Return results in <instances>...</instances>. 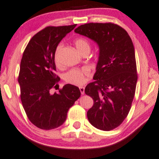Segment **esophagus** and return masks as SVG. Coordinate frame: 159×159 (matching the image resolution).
I'll return each mask as SVG.
<instances>
[{"label": "esophagus", "instance_id": "obj_1", "mask_svg": "<svg viewBox=\"0 0 159 159\" xmlns=\"http://www.w3.org/2000/svg\"><path fill=\"white\" fill-rule=\"evenodd\" d=\"M79 89H80V93H81L82 95H84V93H85V89H84V87H79Z\"/></svg>", "mask_w": 159, "mask_h": 159}]
</instances>
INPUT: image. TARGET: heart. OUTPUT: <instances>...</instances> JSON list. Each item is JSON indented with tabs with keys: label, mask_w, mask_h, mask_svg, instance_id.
<instances>
[{
	"label": "heart",
	"mask_w": 159,
	"mask_h": 159,
	"mask_svg": "<svg viewBox=\"0 0 159 159\" xmlns=\"http://www.w3.org/2000/svg\"><path fill=\"white\" fill-rule=\"evenodd\" d=\"M74 44L77 50L83 55L84 52H89L91 49V44L86 39L83 37L78 38L74 41ZM62 48V44H59L57 47L55 53V61L57 66H60L59 55ZM90 75V70L87 68L80 69H72L64 75V80L67 83L73 85H82L86 80V78Z\"/></svg>",
	"instance_id": "heart-1"
}]
</instances>
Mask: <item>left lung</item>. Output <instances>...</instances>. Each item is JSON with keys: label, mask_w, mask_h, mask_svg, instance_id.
<instances>
[{"label": "left lung", "mask_w": 159, "mask_h": 159, "mask_svg": "<svg viewBox=\"0 0 159 159\" xmlns=\"http://www.w3.org/2000/svg\"><path fill=\"white\" fill-rule=\"evenodd\" d=\"M75 32L99 47L95 81L85 89L93 100L87 117L97 129L111 130L127 117L135 96L138 74L133 43L123 28L111 22L85 24Z\"/></svg>", "instance_id": "1"}]
</instances>
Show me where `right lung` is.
I'll return each mask as SVG.
<instances>
[{"label":"right lung","instance_id":"add662e5","mask_svg":"<svg viewBox=\"0 0 159 159\" xmlns=\"http://www.w3.org/2000/svg\"><path fill=\"white\" fill-rule=\"evenodd\" d=\"M75 26H47L33 36L24 51L18 77L20 97L30 121L40 129L48 130L63 124L69 108L80 96L79 89L71 84L50 93L60 79L55 74V50Z\"/></svg>","mask_w":159,"mask_h":159}]
</instances>
